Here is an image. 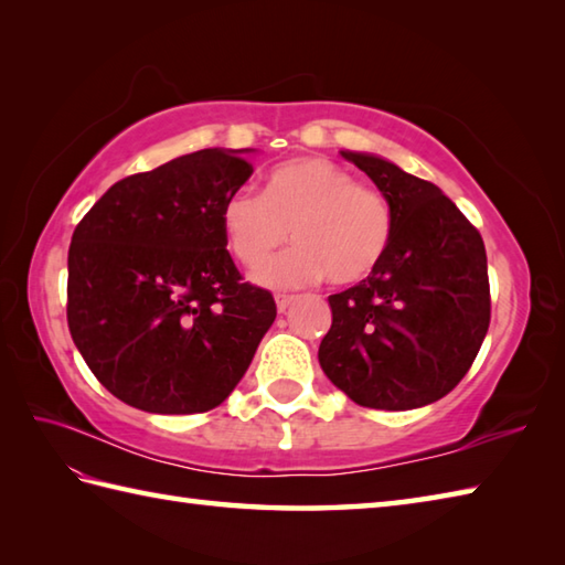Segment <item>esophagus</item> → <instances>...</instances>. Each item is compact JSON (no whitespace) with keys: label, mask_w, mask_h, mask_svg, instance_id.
I'll return each instance as SVG.
<instances>
[{"label":"esophagus","mask_w":565,"mask_h":565,"mask_svg":"<svg viewBox=\"0 0 565 565\" xmlns=\"http://www.w3.org/2000/svg\"><path fill=\"white\" fill-rule=\"evenodd\" d=\"M294 303V296H276V310H279V313H286V308H289Z\"/></svg>","instance_id":"obj_1"}]
</instances>
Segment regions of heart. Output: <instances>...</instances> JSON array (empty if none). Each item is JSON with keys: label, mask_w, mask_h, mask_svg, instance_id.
Wrapping results in <instances>:
<instances>
[{"label": "heart", "mask_w": 565, "mask_h": 565, "mask_svg": "<svg viewBox=\"0 0 565 565\" xmlns=\"http://www.w3.org/2000/svg\"><path fill=\"white\" fill-rule=\"evenodd\" d=\"M221 225L237 262L257 267L291 235L298 245L255 271L271 289H296L328 276L332 284L369 279L386 257L393 213L381 191L356 184L326 158L276 164L264 191L237 189L223 201Z\"/></svg>", "instance_id": "1"}]
</instances>
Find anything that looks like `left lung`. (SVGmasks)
Wrapping results in <instances>:
<instances>
[{
    "instance_id": "obj_1",
    "label": "left lung",
    "mask_w": 565,
    "mask_h": 565,
    "mask_svg": "<svg viewBox=\"0 0 565 565\" xmlns=\"http://www.w3.org/2000/svg\"><path fill=\"white\" fill-rule=\"evenodd\" d=\"M342 158L386 196L393 237L369 279L328 296L332 326L318 362L356 405L413 411L444 398L486 340V245L439 186L374 152Z\"/></svg>"
}]
</instances>
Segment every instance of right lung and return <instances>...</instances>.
<instances>
[{"label":"right lung","mask_w":565,"mask_h":565,"mask_svg":"<svg viewBox=\"0 0 565 565\" xmlns=\"http://www.w3.org/2000/svg\"><path fill=\"white\" fill-rule=\"evenodd\" d=\"M249 152L206 148L126 177L75 227L70 334L102 386L138 411L221 405L276 318L271 294L239 281L221 225Z\"/></svg>","instance_id":"add662e5"}]
</instances>
